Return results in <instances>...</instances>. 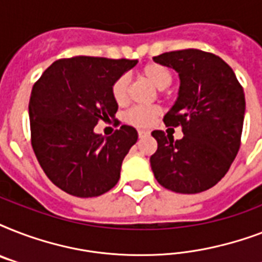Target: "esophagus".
<instances>
[{
    "instance_id": "1",
    "label": "esophagus",
    "mask_w": 262,
    "mask_h": 262,
    "mask_svg": "<svg viewBox=\"0 0 262 262\" xmlns=\"http://www.w3.org/2000/svg\"><path fill=\"white\" fill-rule=\"evenodd\" d=\"M148 135H149V132H147V130H139L140 139H141V137H145V136H148Z\"/></svg>"
}]
</instances>
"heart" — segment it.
I'll return each mask as SVG.
<instances>
[{
	"instance_id": "b5f03b06",
	"label": "heart",
	"mask_w": 262,
	"mask_h": 262,
	"mask_svg": "<svg viewBox=\"0 0 262 262\" xmlns=\"http://www.w3.org/2000/svg\"><path fill=\"white\" fill-rule=\"evenodd\" d=\"M141 75L156 87L158 90H164L171 83V75L170 72L162 65L158 63H148L143 68ZM111 95L118 104L126 103L127 95H129V79L127 76H121L115 80L111 87ZM160 110L158 107H135L126 113L125 119L127 123L137 127H148L155 122Z\"/></svg>"
}]
</instances>
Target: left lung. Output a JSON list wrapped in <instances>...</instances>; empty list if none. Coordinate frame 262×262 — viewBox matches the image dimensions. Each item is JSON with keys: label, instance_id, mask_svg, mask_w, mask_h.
Returning a JSON list of instances; mask_svg holds the SVG:
<instances>
[{"label": "left lung", "instance_id": "left-lung-1", "mask_svg": "<svg viewBox=\"0 0 262 262\" xmlns=\"http://www.w3.org/2000/svg\"><path fill=\"white\" fill-rule=\"evenodd\" d=\"M178 73L177 100L164 115L166 126H182L183 137L154 130L158 151L151 156L156 181L175 193L194 194L223 178L239 149L245 94L235 73L211 53L187 49L154 57Z\"/></svg>", "mask_w": 262, "mask_h": 262}]
</instances>
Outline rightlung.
Returning <instances> with one entry per match:
<instances>
[{
	"mask_svg": "<svg viewBox=\"0 0 262 262\" xmlns=\"http://www.w3.org/2000/svg\"><path fill=\"white\" fill-rule=\"evenodd\" d=\"M137 62L83 55L58 59L35 83L28 104L32 148L45 174L69 194L98 197L118 182L137 130L122 125L104 137L94 129L100 119L115 118L113 83Z\"/></svg>",
	"mask_w": 262,
	"mask_h": 262,
	"instance_id": "obj_1",
	"label": "right lung"
}]
</instances>
